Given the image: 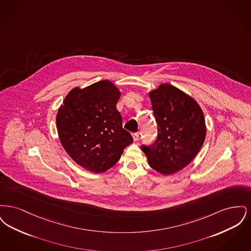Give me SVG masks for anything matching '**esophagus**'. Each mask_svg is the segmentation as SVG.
<instances>
[{"label": "esophagus", "instance_id": "obj_1", "mask_svg": "<svg viewBox=\"0 0 251 251\" xmlns=\"http://www.w3.org/2000/svg\"><path fill=\"white\" fill-rule=\"evenodd\" d=\"M132 138H133V141H138L139 140V133L138 132L132 133Z\"/></svg>", "mask_w": 251, "mask_h": 251}]
</instances>
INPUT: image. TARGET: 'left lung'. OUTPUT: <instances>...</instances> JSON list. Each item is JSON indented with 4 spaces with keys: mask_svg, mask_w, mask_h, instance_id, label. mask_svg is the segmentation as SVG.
Instances as JSON below:
<instances>
[{
    "mask_svg": "<svg viewBox=\"0 0 251 251\" xmlns=\"http://www.w3.org/2000/svg\"><path fill=\"white\" fill-rule=\"evenodd\" d=\"M158 135L150 147L142 146L149 165L163 175L188 166L201 149L206 125L199 103L179 88L161 84L149 93Z\"/></svg>",
    "mask_w": 251,
    "mask_h": 251,
    "instance_id": "left-lung-1",
    "label": "left lung"
}]
</instances>
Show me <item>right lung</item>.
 Here are the masks:
<instances>
[{"instance_id":"add662e5","label":"right lung","mask_w":251,"mask_h":251,"mask_svg":"<svg viewBox=\"0 0 251 251\" xmlns=\"http://www.w3.org/2000/svg\"><path fill=\"white\" fill-rule=\"evenodd\" d=\"M120 95L115 84L103 80L84 88L74 87L58 109L60 142L76 164L93 173L115 166L132 143L117 110Z\"/></svg>"}]
</instances>
